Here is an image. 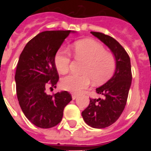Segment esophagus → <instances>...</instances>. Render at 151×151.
I'll return each instance as SVG.
<instances>
[{
	"label": "esophagus",
	"mask_w": 151,
	"mask_h": 151,
	"mask_svg": "<svg viewBox=\"0 0 151 151\" xmlns=\"http://www.w3.org/2000/svg\"><path fill=\"white\" fill-rule=\"evenodd\" d=\"M77 97H78V95H77V94H73V95H72V98H73V100H76Z\"/></svg>",
	"instance_id": "obj_1"
}]
</instances>
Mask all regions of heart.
<instances>
[{
  "mask_svg": "<svg viewBox=\"0 0 151 151\" xmlns=\"http://www.w3.org/2000/svg\"><path fill=\"white\" fill-rule=\"evenodd\" d=\"M75 57L86 61L82 76L69 75L63 78L61 86L68 91L78 94L89 87L91 80L95 85L104 83L111 77L116 69L115 57L105 51L101 44L91 39L77 41L74 45ZM71 57L69 52L58 51L54 57L57 71L66 74L69 69Z\"/></svg>",
  "mask_w": 151,
  "mask_h": 151,
  "instance_id": "obj_1",
  "label": "heart"
}]
</instances>
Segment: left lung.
Wrapping results in <instances>:
<instances>
[{"instance_id": "left-lung-1", "label": "left lung", "mask_w": 151, "mask_h": 151, "mask_svg": "<svg viewBox=\"0 0 151 151\" xmlns=\"http://www.w3.org/2000/svg\"><path fill=\"white\" fill-rule=\"evenodd\" d=\"M110 48L116 60L113 77L96 88L104 98L91 99L82 116L85 123L94 129H104L114 123L125 108L132 84L131 62L127 52L116 40L101 32H91Z\"/></svg>"}]
</instances>
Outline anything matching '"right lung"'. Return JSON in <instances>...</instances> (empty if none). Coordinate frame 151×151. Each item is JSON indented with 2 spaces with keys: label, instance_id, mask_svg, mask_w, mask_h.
I'll list each match as a JSON object with an SVG mask.
<instances>
[{
  "label": "right lung",
  "instance_id": "1",
  "mask_svg": "<svg viewBox=\"0 0 151 151\" xmlns=\"http://www.w3.org/2000/svg\"><path fill=\"white\" fill-rule=\"evenodd\" d=\"M74 31H45L26 44L16 70L15 81L19 104L26 118L41 129H49L62 120L64 107L72 101L66 91L53 95L46 93L56 88L59 75L54 57L69 33Z\"/></svg>",
  "mask_w": 151,
  "mask_h": 151
}]
</instances>
